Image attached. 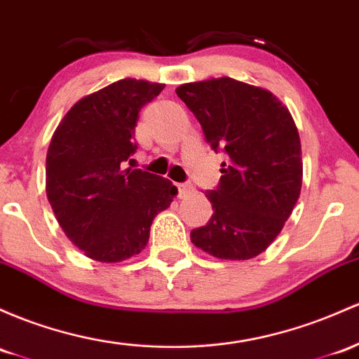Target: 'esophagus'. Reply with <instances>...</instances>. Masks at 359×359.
Returning a JSON list of instances; mask_svg holds the SVG:
<instances>
[{"label": "esophagus", "instance_id": "esophagus-1", "mask_svg": "<svg viewBox=\"0 0 359 359\" xmlns=\"http://www.w3.org/2000/svg\"><path fill=\"white\" fill-rule=\"evenodd\" d=\"M177 191H179V198L182 199V198H187V196H191L192 192H194V186L189 182L179 184V186H177Z\"/></svg>", "mask_w": 359, "mask_h": 359}]
</instances>
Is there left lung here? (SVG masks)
I'll return each mask as SVG.
<instances>
[{
    "label": "left lung",
    "mask_w": 359,
    "mask_h": 359,
    "mask_svg": "<svg viewBox=\"0 0 359 359\" xmlns=\"http://www.w3.org/2000/svg\"><path fill=\"white\" fill-rule=\"evenodd\" d=\"M204 140L224 151L222 179L206 198L212 216L191 240L212 257L247 261L264 252L300 198L302 144L290 110L267 90L233 78L180 85Z\"/></svg>",
    "instance_id": "left-lung-1"
}]
</instances>
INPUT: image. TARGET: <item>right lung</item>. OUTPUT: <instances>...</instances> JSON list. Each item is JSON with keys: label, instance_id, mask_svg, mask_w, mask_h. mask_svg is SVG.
<instances>
[{"label": "right lung", "instance_id": "right-lung-1", "mask_svg": "<svg viewBox=\"0 0 359 359\" xmlns=\"http://www.w3.org/2000/svg\"><path fill=\"white\" fill-rule=\"evenodd\" d=\"M165 85L119 80L78 100L47 149L46 189L57 223L86 257L121 262L147 247L149 226L177 187L140 168H122L137 149L140 110Z\"/></svg>", "mask_w": 359, "mask_h": 359}]
</instances>
